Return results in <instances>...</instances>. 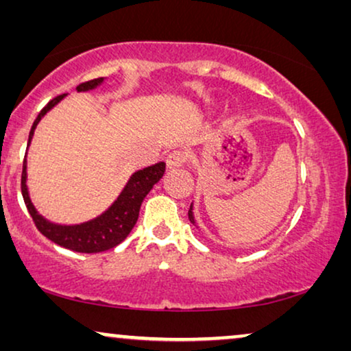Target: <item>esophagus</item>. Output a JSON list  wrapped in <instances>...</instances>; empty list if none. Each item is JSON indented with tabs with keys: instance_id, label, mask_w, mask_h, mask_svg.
<instances>
[{
	"instance_id": "34e87169",
	"label": "esophagus",
	"mask_w": 351,
	"mask_h": 351,
	"mask_svg": "<svg viewBox=\"0 0 351 351\" xmlns=\"http://www.w3.org/2000/svg\"><path fill=\"white\" fill-rule=\"evenodd\" d=\"M186 161V155L184 152H172L167 155L166 158V165H167V169H177V167H182L185 165Z\"/></svg>"
}]
</instances>
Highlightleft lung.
<instances>
[{"mask_svg":"<svg viewBox=\"0 0 351 351\" xmlns=\"http://www.w3.org/2000/svg\"><path fill=\"white\" fill-rule=\"evenodd\" d=\"M189 219H190V222L193 223L196 228H199L198 225H196V220H195V214H193V203H191V206H190V210H189Z\"/></svg>","mask_w":351,"mask_h":351,"instance_id":"8db88e82","label":"left lung"}]
</instances>
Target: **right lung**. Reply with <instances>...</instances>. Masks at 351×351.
I'll use <instances>...</instances> for the list:
<instances>
[{
    "instance_id": "add662e5",
    "label": "right lung",
    "mask_w": 351,
    "mask_h": 351,
    "mask_svg": "<svg viewBox=\"0 0 351 351\" xmlns=\"http://www.w3.org/2000/svg\"><path fill=\"white\" fill-rule=\"evenodd\" d=\"M107 78H97L88 83L80 84L76 90L78 93H89V90L97 89L99 86H102L104 81ZM66 94H62L59 97L52 99L45 108L41 110L38 118L33 123L30 136H28V145L33 141L35 136L36 126L40 124L43 118L46 117L47 112H51L60 100H64ZM166 171V162H156V165L148 166L145 169L136 171L129 177L128 184L124 185L121 193L118 195V198L113 201L112 206L108 209H105L102 214L97 217L86 220L81 223H56L47 220L45 215L38 213L35 204L32 203L30 191H28L27 180V155L25 161H23V171H22V195L25 199L27 209L30 213L33 222H35L36 228L45 234L46 238H49L51 241L59 244L62 247L70 249L75 252H83V254H94V252H104L108 251L114 246H118L119 243H123L128 238V234L131 233L134 225L137 223L138 213H141V206L145 199V196L150 193V190L162 179Z\"/></svg>"
}]
</instances>
